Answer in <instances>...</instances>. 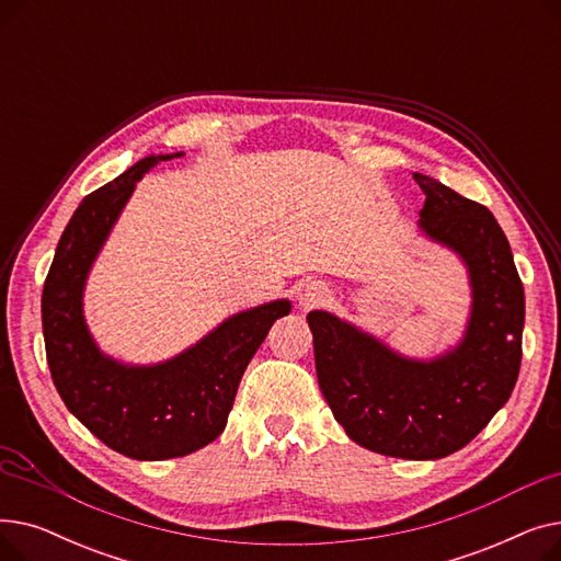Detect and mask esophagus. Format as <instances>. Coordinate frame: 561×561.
<instances>
[{"mask_svg":"<svg viewBox=\"0 0 561 561\" xmlns=\"http://www.w3.org/2000/svg\"><path fill=\"white\" fill-rule=\"evenodd\" d=\"M328 300H330V288H328V284H322V282H309L298 293V302L305 311L325 305Z\"/></svg>","mask_w":561,"mask_h":561,"instance_id":"esophagus-1","label":"esophagus"}]
</instances>
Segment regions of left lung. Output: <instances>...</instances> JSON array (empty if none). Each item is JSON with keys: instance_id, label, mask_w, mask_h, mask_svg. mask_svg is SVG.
<instances>
[{"instance_id": "1", "label": "left lung", "mask_w": 561, "mask_h": 561, "mask_svg": "<svg viewBox=\"0 0 561 561\" xmlns=\"http://www.w3.org/2000/svg\"><path fill=\"white\" fill-rule=\"evenodd\" d=\"M425 193L421 229L468 265L473 307L457 347L407 359L375 336L311 311L316 375L355 444L400 459H440L470 444L518 379L525 296L507 236L486 206L414 172Z\"/></svg>"}]
</instances>
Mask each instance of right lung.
<instances>
[{"instance_id":"add662e5","label":"right lung","mask_w":561,"mask_h":561,"mask_svg":"<svg viewBox=\"0 0 561 561\" xmlns=\"http://www.w3.org/2000/svg\"><path fill=\"white\" fill-rule=\"evenodd\" d=\"M172 157L182 154L145 157L83 197L43 288V336L58 396L102 444L140 461L184 457L218 438L250 359L273 322L290 311L288 300H275L236 313L182 355L154 366L102 355L83 320L85 277L136 182Z\"/></svg>"}]
</instances>
